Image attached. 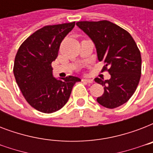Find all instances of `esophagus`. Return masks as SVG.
I'll return each mask as SVG.
<instances>
[{"label":"esophagus","instance_id":"34e87169","mask_svg":"<svg viewBox=\"0 0 153 153\" xmlns=\"http://www.w3.org/2000/svg\"><path fill=\"white\" fill-rule=\"evenodd\" d=\"M82 81L85 82L86 83H93L94 80L93 79H82Z\"/></svg>","mask_w":153,"mask_h":153}]
</instances>
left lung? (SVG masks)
Instances as JSON below:
<instances>
[{"mask_svg":"<svg viewBox=\"0 0 153 153\" xmlns=\"http://www.w3.org/2000/svg\"><path fill=\"white\" fill-rule=\"evenodd\" d=\"M76 25L95 44L98 60L105 62L102 71L111 76L108 80L94 79L104 86V94L97 102L109 109L125 104L137 90L141 74V56L136 42L127 31L108 20Z\"/></svg>","mask_w":153,"mask_h":153,"instance_id":"8db88e82","label":"left lung"}]
</instances>
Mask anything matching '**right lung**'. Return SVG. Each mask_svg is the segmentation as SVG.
I'll return each instance as SVG.
<instances>
[{"label": "right lung", "mask_w": 153, "mask_h": 153, "mask_svg": "<svg viewBox=\"0 0 153 153\" xmlns=\"http://www.w3.org/2000/svg\"><path fill=\"white\" fill-rule=\"evenodd\" d=\"M74 25L75 22L45 26L18 49L13 67L16 82L28 104L38 111L51 114L62 108L75 82L81 81L71 75L55 79L51 67L61 42Z\"/></svg>", "instance_id": "obj_1"}]
</instances>
